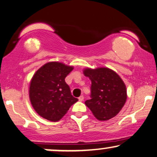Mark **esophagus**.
Listing matches in <instances>:
<instances>
[{
  "label": "esophagus",
  "mask_w": 157,
  "mask_h": 157,
  "mask_svg": "<svg viewBox=\"0 0 157 157\" xmlns=\"http://www.w3.org/2000/svg\"><path fill=\"white\" fill-rule=\"evenodd\" d=\"M78 100L80 101H82L84 100V97H83V96H80L78 98Z\"/></svg>",
  "instance_id": "1"
}]
</instances>
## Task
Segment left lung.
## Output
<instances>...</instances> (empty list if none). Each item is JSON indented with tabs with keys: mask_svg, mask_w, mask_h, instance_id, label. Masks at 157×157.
Returning <instances> with one entry per match:
<instances>
[{
	"mask_svg": "<svg viewBox=\"0 0 157 157\" xmlns=\"http://www.w3.org/2000/svg\"><path fill=\"white\" fill-rule=\"evenodd\" d=\"M83 73L92 83L91 98L85 104L95 117L104 121L116 116L128 98L125 84L120 75L107 67L85 68Z\"/></svg>",
	"mask_w": 157,
	"mask_h": 157,
	"instance_id": "1",
	"label": "left lung"
}]
</instances>
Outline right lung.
<instances>
[{"label": "right lung", "instance_id": "obj_1", "mask_svg": "<svg viewBox=\"0 0 157 157\" xmlns=\"http://www.w3.org/2000/svg\"><path fill=\"white\" fill-rule=\"evenodd\" d=\"M73 69L72 66L51 61L33 75L29 84V99L33 109L43 118L57 122L78 101L71 94L65 82V77Z\"/></svg>", "mask_w": 157, "mask_h": 157}]
</instances>
